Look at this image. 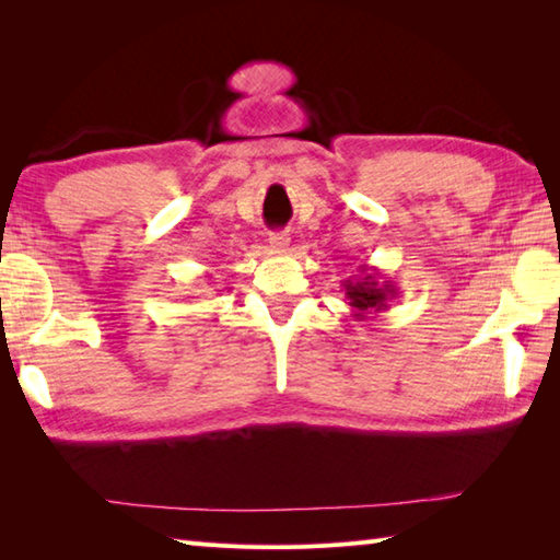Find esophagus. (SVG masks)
Instances as JSON below:
<instances>
[{
  "label": "esophagus",
  "mask_w": 560,
  "mask_h": 560,
  "mask_svg": "<svg viewBox=\"0 0 560 560\" xmlns=\"http://www.w3.org/2000/svg\"><path fill=\"white\" fill-rule=\"evenodd\" d=\"M289 243H291V237H289V233H283V231L269 235V247L273 249V253H287Z\"/></svg>",
  "instance_id": "esophagus-1"
}]
</instances>
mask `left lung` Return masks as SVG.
Listing matches in <instances>:
<instances>
[{
  "mask_svg": "<svg viewBox=\"0 0 560 560\" xmlns=\"http://www.w3.org/2000/svg\"><path fill=\"white\" fill-rule=\"evenodd\" d=\"M347 303L351 307V317L368 319L371 315L389 311V303L397 299L399 289L389 279H383V271L371 265H361L355 277L341 281Z\"/></svg>",
  "mask_w": 560,
  "mask_h": 560,
  "instance_id": "1",
  "label": "left lung"
}]
</instances>
